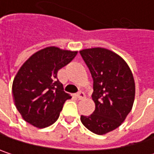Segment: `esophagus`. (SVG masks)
Masks as SVG:
<instances>
[{"label": "esophagus", "mask_w": 154, "mask_h": 154, "mask_svg": "<svg viewBox=\"0 0 154 154\" xmlns=\"http://www.w3.org/2000/svg\"><path fill=\"white\" fill-rule=\"evenodd\" d=\"M85 94H84L83 92H81V91H80V92H78V93L77 94V97L79 99V100L84 99V98H85Z\"/></svg>", "instance_id": "34e87169"}]
</instances>
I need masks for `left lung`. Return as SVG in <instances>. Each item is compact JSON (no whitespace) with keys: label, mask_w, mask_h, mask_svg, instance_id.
<instances>
[{"label":"left lung","mask_w":154,"mask_h":154,"mask_svg":"<svg viewBox=\"0 0 154 154\" xmlns=\"http://www.w3.org/2000/svg\"><path fill=\"white\" fill-rule=\"evenodd\" d=\"M94 80L93 101L95 109L81 116L83 125L96 135H104L119 128L133 107L136 86L127 62L104 48L79 51Z\"/></svg>","instance_id":"left-lung-1"}]
</instances>
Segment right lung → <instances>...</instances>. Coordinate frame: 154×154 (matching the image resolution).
<instances>
[{
  "mask_svg": "<svg viewBox=\"0 0 154 154\" xmlns=\"http://www.w3.org/2000/svg\"><path fill=\"white\" fill-rule=\"evenodd\" d=\"M77 53L46 47L21 66L13 80L12 94L17 109L27 123L44 128L58 119L64 103L71 96L64 92L57 73Z\"/></svg>",
  "mask_w": 154,
  "mask_h": 154,
  "instance_id": "obj_1",
  "label": "right lung"
}]
</instances>
